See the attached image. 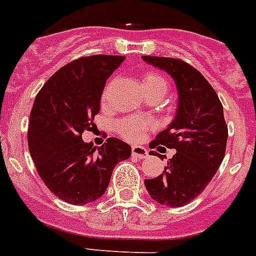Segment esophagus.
I'll return each mask as SVG.
<instances>
[{"label": "esophagus", "mask_w": 256, "mask_h": 256, "mask_svg": "<svg viewBox=\"0 0 256 256\" xmlns=\"http://www.w3.org/2000/svg\"><path fill=\"white\" fill-rule=\"evenodd\" d=\"M147 155H148V151L142 146H134L132 147V156L138 158V159H144V158H147Z\"/></svg>", "instance_id": "34e87169"}]
</instances>
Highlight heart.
I'll return each instance as SVG.
<instances>
[{
  "label": "heart",
  "mask_w": 256,
  "mask_h": 256,
  "mask_svg": "<svg viewBox=\"0 0 256 256\" xmlns=\"http://www.w3.org/2000/svg\"><path fill=\"white\" fill-rule=\"evenodd\" d=\"M143 88L147 96H160L164 97L167 92L166 78L156 71H148L143 76ZM154 122L151 120L140 118L136 116H130L120 118L114 122V130L117 135L130 142H138L144 136L147 130H152Z\"/></svg>",
  "instance_id": "b5f03b06"
}]
</instances>
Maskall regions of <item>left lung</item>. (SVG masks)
I'll return each instance as SVG.
<instances>
[{
    "mask_svg": "<svg viewBox=\"0 0 256 256\" xmlns=\"http://www.w3.org/2000/svg\"><path fill=\"white\" fill-rule=\"evenodd\" d=\"M143 59L168 72L180 94L174 121L150 143L151 148L164 146L176 152L167 160L163 174L146 180L144 185L156 202L180 208L202 193L218 170L228 126L218 96L198 70L178 58Z\"/></svg>",
    "mask_w": 256,
    "mask_h": 256,
    "instance_id": "obj_1",
    "label": "left lung"
}]
</instances>
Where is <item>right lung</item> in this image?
<instances>
[{"label":"right lung","mask_w":256,"mask_h":256,"mask_svg":"<svg viewBox=\"0 0 256 256\" xmlns=\"http://www.w3.org/2000/svg\"><path fill=\"white\" fill-rule=\"evenodd\" d=\"M124 56L78 58L54 74L34 98L28 126V147L48 189L72 205L98 200L113 168L130 156V147L109 138L96 148L82 140L94 126L106 80Z\"/></svg>","instance_id":"right-lung-1"}]
</instances>
